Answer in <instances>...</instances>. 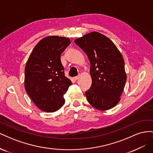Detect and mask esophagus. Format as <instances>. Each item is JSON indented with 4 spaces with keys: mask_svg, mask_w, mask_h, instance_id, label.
Segmentation results:
<instances>
[{
    "mask_svg": "<svg viewBox=\"0 0 153 153\" xmlns=\"http://www.w3.org/2000/svg\"><path fill=\"white\" fill-rule=\"evenodd\" d=\"M80 78V77L78 76H75V77H73V80L76 81V80H78V78Z\"/></svg>",
    "mask_w": 153,
    "mask_h": 153,
    "instance_id": "1",
    "label": "esophagus"
}]
</instances>
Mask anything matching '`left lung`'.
Returning <instances> with one entry per match:
<instances>
[{"label": "left lung", "instance_id": "obj_1", "mask_svg": "<svg viewBox=\"0 0 153 153\" xmlns=\"http://www.w3.org/2000/svg\"><path fill=\"white\" fill-rule=\"evenodd\" d=\"M75 43L91 63L92 83L85 92L88 102L99 110L112 108L121 100L127 78L121 53L108 38L95 31L76 39Z\"/></svg>", "mask_w": 153, "mask_h": 153}]
</instances>
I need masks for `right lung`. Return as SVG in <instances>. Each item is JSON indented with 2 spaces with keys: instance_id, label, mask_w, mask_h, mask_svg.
Instances as JSON below:
<instances>
[{
  "instance_id": "1",
  "label": "right lung",
  "mask_w": 153,
  "mask_h": 153,
  "mask_svg": "<svg viewBox=\"0 0 153 153\" xmlns=\"http://www.w3.org/2000/svg\"><path fill=\"white\" fill-rule=\"evenodd\" d=\"M71 41L65 37L47 36L32 50L25 68V89L37 107L54 112L65 103L71 81L64 75L61 55Z\"/></svg>"
}]
</instances>
